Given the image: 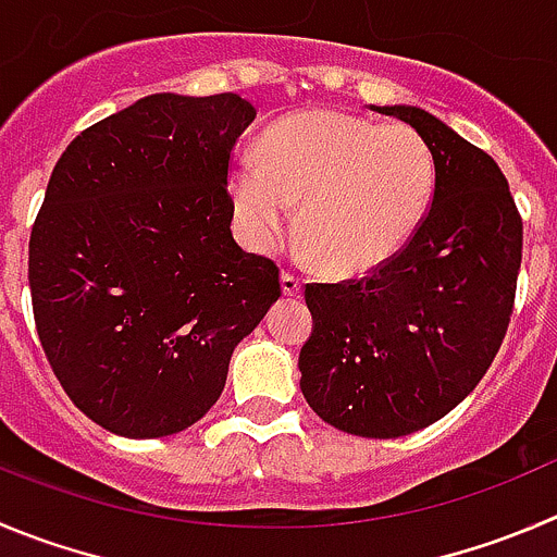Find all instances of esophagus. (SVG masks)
<instances>
[{"label": "esophagus", "mask_w": 557, "mask_h": 557, "mask_svg": "<svg viewBox=\"0 0 557 557\" xmlns=\"http://www.w3.org/2000/svg\"><path fill=\"white\" fill-rule=\"evenodd\" d=\"M282 289L284 295H300V289H304V282H300V275L298 273H289V270H284L282 273Z\"/></svg>", "instance_id": "34e87169"}]
</instances>
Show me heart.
<instances>
[{"instance_id":"1","label":"heart","mask_w":557,"mask_h":557,"mask_svg":"<svg viewBox=\"0 0 557 557\" xmlns=\"http://www.w3.org/2000/svg\"><path fill=\"white\" fill-rule=\"evenodd\" d=\"M437 161L410 125L344 111H300L264 134L262 156L240 152L230 196L240 237L270 251L300 226L325 268L367 275L412 240L432 208Z\"/></svg>"}]
</instances>
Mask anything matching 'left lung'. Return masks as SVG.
<instances>
[{"label": "left lung", "instance_id": "1", "mask_svg": "<svg viewBox=\"0 0 557 557\" xmlns=\"http://www.w3.org/2000/svg\"><path fill=\"white\" fill-rule=\"evenodd\" d=\"M380 111L432 147V208L383 268L306 287L314 331L298 367L322 421L385 441L441 421L495 361L517 295L522 219L484 150L416 106Z\"/></svg>", "mask_w": 557, "mask_h": 557}]
</instances>
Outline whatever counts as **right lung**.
<instances>
[{
  "instance_id": "obj_1",
  "label": "right lung",
  "mask_w": 557,
  "mask_h": 557,
  "mask_svg": "<svg viewBox=\"0 0 557 557\" xmlns=\"http://www.w3.org/2000/svg\"><path fill=\"white\" fill-rule=\"evenodd\" d=\"M257 109L158 92L76 136L29 237L32 311L73 405L123 437L188 429L282 298L232 237L230 156Z\"/></svg>"
}]
</instances>
